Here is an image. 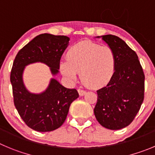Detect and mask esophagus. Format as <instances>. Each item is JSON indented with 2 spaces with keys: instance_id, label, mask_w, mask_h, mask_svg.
Segmentation results:
<instances>
[{
  "instance_id": "1",
  "label": "esophagus",
  "mask_w": 155,
  "mask_h": 155,
  "mask_svg": "<svg viewBox=\"0 0 155 155\" xmlns=\"http://www.w3.org/2000/svg\"><path fill=\"white\" fill-rule=\"evenodd\" d=\"M78 92H79V94L80 96H82V95H84L85 94H86V91L83 90V89H78Z\"/></svg>"
}]
</instances>
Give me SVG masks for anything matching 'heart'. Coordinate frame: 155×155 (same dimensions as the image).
<instances>
[{"mask_svg": "<svg viewBox=\"0 0 155 155\" xmlns=\"http://www.w3.org/2000/svg\"><path fill=\"white\" fill-rule=\"evenodd\" d=\"M116 68V56L108 46L83 40L72 46L62 60V74L71 82L77 79L80 73L83 84L90 88L105 86L112 79Z\"/></svg>", "mask_w": 155, "mask_h": 155, "instance_id": "1", "label": "heart"}]
</instances>
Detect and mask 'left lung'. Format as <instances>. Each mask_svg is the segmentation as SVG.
Wrapping results in <instances>:
<instances>
[{
	"label": "left lung",
	"instance_id": "8db88e82",
	"mask_svg": "<svg viewBox=\"0 0 155 155\" xmlns=\"http://www.w3.org/2000/svg\"><path fill=\"white\" fill-rule=\"evenodd\" d=\"M102 38L115 52L116 68L108 84L97 90L94 114L102 126L118 130L129 125L141 108L144 74L136 53L124 40L111 34Z\"/></svg>",
	"mask_w": 155,
	"mask_h": 155
}]
</instances>
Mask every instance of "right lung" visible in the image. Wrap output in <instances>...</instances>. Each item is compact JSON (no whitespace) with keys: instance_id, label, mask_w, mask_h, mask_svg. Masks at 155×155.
Segmentation results:
<instances>
[{"instance_id":"right-lung-1","label":"right lung","mask_w":155,"mask_h":155,"mask_svg":"<svg viewBox=\"0 0 155 155\" xmlns=\"http://www.w3.org/2000/svg\"><path fill=\"white\" fill-rule=\"evenodd\" d=\"M69 40L66 36L40 34L24 46L14 59L11 72L14 105L26 125L35 131L46 132L60 128L79 93L76 89L64 87L55 79H51L43 92L31 93L23 82L24 68L30 63L40 62L50 68L52 74L56 75Z\"/></svg>"}]
</instances>
